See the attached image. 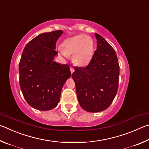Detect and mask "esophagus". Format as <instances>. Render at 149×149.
<instances>
[{"label":"esophagus","mask_w":149,"mask_h":149,"mask_svg":"<svg viewBox=\"0 0 149 149\" xmlns=\"http://www.w3.org/2000/svg\"><path fill=\"white\" fill-rule=\"evenodd\" d=\"M70 72H71L72 74V73H73V72L74 71V68L72 67H70Z\"/></svg>","instance_id":"1"}]
</instances>
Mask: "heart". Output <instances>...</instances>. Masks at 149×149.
I'll use <instances>...</instances> for the list:
<instances>
[{"instance_id":"b5f03b06","label":"heart","mask_w":149,"mask_h":149,"mask_svg":"<svg viewBox=\"0 0 149 149\" xmlns=\"http://www.w3.org/2000/svg\"><path fill=\"white\" fill-rule=\"evenodd\" d=\"M59 52L65 58L72 55V61L78 66H86L94 54V42L84 34L77 35L65 39Z\"/></svg>"}]
</instances>
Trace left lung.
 <instances>
[{"instance_id": "left-lung-1", "label": "left lung", "mask_w": 149, "mask_h": 149, "mask_svg": "<svg viewBox=\"0 0 149 149\" xmlns=\"http://www.w3.org/2000/svg\"><path fill=\"white\" fill-rule=\"evenodd\" d=\"M97 49L89 65L74 67L72 73L79 102L90 113L107 109L113 102L118 88L120 67L114 49L99 34Z\"/></svg>"}]
</instances>
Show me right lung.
I'll list each match as a JSON object with an SVG mask.
<instances>
[{"label": "right lung", "mask_w": 149, "mask_h": 149, "mask_svg": "<svg viewBox=\"0 0 149 149\" xmlns=\"http://www.w3.org/2000/svg\"><path fill=\"white\" fill-rule=\"evenodd\" d=\"M61 30L42 33L25 46L19 64V86L26 101L34 109L49 111L59 102L65 82L71 75L68 65L54 61Z\"/></svg>", "instance_id": "obj_1"}]
</instances>
